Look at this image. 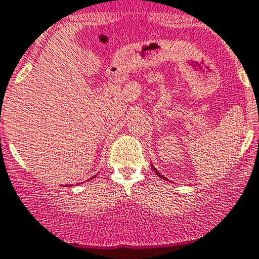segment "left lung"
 <instances>
[{
    "instance_id": "8db88e82",
    "label": "left lung",
    "mask_w": 259,
    "mask_h": 259,
    "mask_svg": "<svg viewBox=\"0 0 259 259\" xmlns=\"http://www.w3.org/2000/svg\"><path fill=\"white\" fill-rule=\"evenodd\" d=\"M154 170H155V173H156V174H157V176H159V177H161V178H162V179H165V178H164V177H162V176H161V174H160V173H159V171H157V170H156V169H155V168H154Z\"/></svg>"
}]
</instances>
